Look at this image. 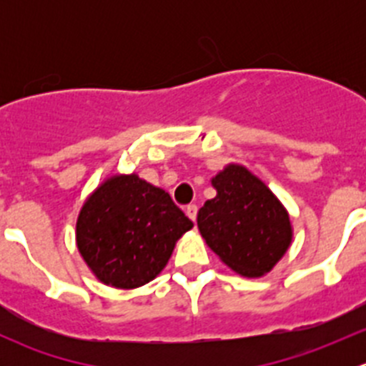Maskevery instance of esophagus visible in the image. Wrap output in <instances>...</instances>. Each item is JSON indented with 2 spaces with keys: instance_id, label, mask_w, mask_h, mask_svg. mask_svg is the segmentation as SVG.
Segmentation results:
<instances>
[{
  "instance_id": "1",
  "label": "esophagus",
  "mask_w": 366,
  "mask_h": 366,
  "mask_svg": "<svg viewBox=\"0 0 366 366\" xmlns=\"http://www.w3.org/2000/svg\"><path fill=\"white\" fill-rule=\"evenodd\" d=\"M186 214H187V217H189V219H191V221H197L198 207H197V205H194V204L187 205V207H186Z\"/></svg>"
}]
</instances>
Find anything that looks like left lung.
I'll return each instance as SVG.
<instances>
[{"mask_svg": "<svg viewBox=\"0 0 366 366\" xmlns=\"http://www.w3.org/2000/svg\"><path fill=\"white\" fill-rule=\"evenodd\" d=\"M212 186L217 194L198 210V228L209 248L248 278L271 271L292 241L285 207L244 166L228 164Z\"/></svg>", "mask_w": 366, "mask_h": 366, "instance_id": "1", "label": "left lung"}]
</instances>
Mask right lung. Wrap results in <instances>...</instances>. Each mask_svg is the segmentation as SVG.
<instances>
[{
  "label": "right lung",
  "mask_w": 366,
  "mask_h": 366,
  "mask_svg": "<svg viewBox=\"0 0 366 366\" xmlns=\"http://www.w3.org/2000/svg\"><path fill=\"white\" fill-rule=\"evenodd\" d=\"M193 228L172 197L138 175H114L88 197L76 242L95 276L114 289H136L168 264L175 242Z\"/></svg>",
  "instance_id": "obj_1"
}]
</instances>
